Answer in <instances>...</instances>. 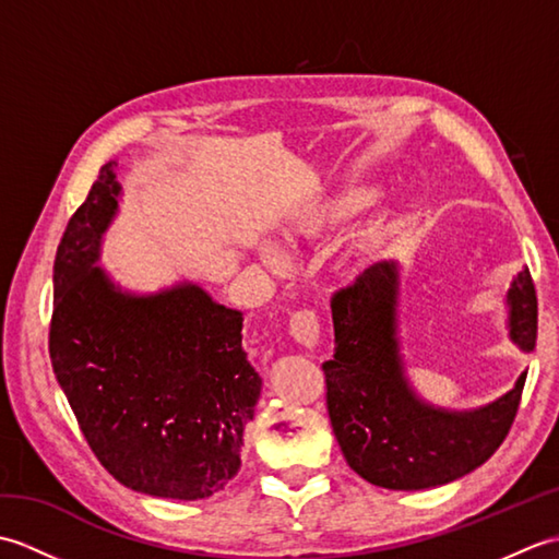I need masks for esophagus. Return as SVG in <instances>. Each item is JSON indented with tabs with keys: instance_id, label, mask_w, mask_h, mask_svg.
<instances>
[{
	"instance_id": "1",
	"label": "esophagus",
	"mask_w": 559,
	"mask_h": 559,
	"mask_svg": "<svg viewBox=\"0 0 559 559\" xmlns=\"http://www.w3.org/2000/svg\"><path fill=\"white\" fill-rule=\"evenodd\" d=\"M288 331L293 341L298 343V346L312 350L317 346L319 341V319L314 312H295L290 317V324H288Z\"/></svg>"
}]
</instances>
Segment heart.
I'll return each instance as SVG.
<instances>
[{
	"instance_id": "1",
	"label": "heart",
	"mask_w": 559,
	"mask_h": 559,
	"mask_svg": "<svg viewBox=\"0 0 559 559\" xmlns=\"http://www.w3.org/2000/svg\"><path fill=\"white\" fill-rule=\"evenodd\" d=\"M382 194L384 189L377 182H350L307 197L298 206H293L278 223V242L288 252H302L307 247L324 242L326 237L341 230L343 225L353 223L365 211H370L382 199ZM377 235L379 230H372V235L358 247V252H353V259H360V254L370 252ZM257 254L269 269H283L288 264L286 254L271 240H259ZM353 259H348V264L355 269V264H360V261Z\"/></svg>"
}]
</instances>
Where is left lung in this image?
Returning a JSON list of instances; mask_svg holds the SVG:
<instances>
[{"mask_svg":"<svg viewBox=\"0 0 559 559\" xmlns=\"http://www.w3.org/2000/svg\"><path fill=\"white\" fill-rule=\"evenodd\" d=\"M399 259L377 261L331 300L334 360H326V408L348 466L386 490L447 485L488 461L504 442L524 391L514 386L476 408H444L425 401L408 377L403 353ZM509 341L521 353L536 348L538 300L524 266L509 283Z\"/></svg>","mask_w":559,"mask_h":559,"instance_id":"obj_1","label":"left lung"}]
</instances>
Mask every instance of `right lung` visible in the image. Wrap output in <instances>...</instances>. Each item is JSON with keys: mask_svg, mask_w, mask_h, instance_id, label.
Listing matches in <instances>:
<instances>
[{"mask_svg": "<svg viewBox=\"0 0 559 559\" xmlns=\"http://www.w3.org/2000/svg\"><path fill=\"white\" fill-rule=\"evenodd\" d=\"M122 194L120 165L108 160L57 247L52 370L115 480L165 500H204L240 471L261 377L242 348L240 310L197 281L136 293L100 266Z\"/></svg>", "mask_w": 559, "mask_h": 559, "instance_id": "add662e5", "label": "right lung"}]
</instances>
